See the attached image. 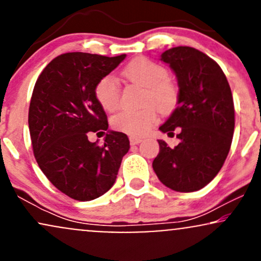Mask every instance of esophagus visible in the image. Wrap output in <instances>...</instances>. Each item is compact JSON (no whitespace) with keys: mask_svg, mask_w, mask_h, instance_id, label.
Masks as SVG:
<instances>
[{"mask_svg":"<svg viewBox=\"0 0 261 261\" xmlns=\"http://www.w3.org/2000/svg\"><path fill=\"white\" fill-rule=\"evenodd\" d=\"M142 142V140L141 139H139V137H134V136H131L130 137V143L131 145H139V143H141Z\"/></svg>","mask_w":261,"mask_h":261,"instance_id":"1","label":"esophagus"}]
</instances>
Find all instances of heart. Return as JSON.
Segmentation results:
<instances>
[{
	"label": "heart",
	"mask_w": 261,
	"mask_h": 261,
	"mask_svg": "<svg viewBox=\"0 0 261 261\" xmlns=\"http://www.w3.org/2000/svg\"><path fill=\"white\" fill-rule=\"evenodd\" d=\"M124 76L131 82L145 87V103H153L158 109L168 110L176 101V89L167 80L168 72L163 66L148 59H136L124 70ZM98 103L107 112H114L120 106V88L112 76L103 77L94 89ZM157 110L146 106L139 110H122L112 118V126L119 133L141 137L157 121Z\"/></svg>",
	"instance_id": "1"
}]
</instances>
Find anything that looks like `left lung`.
Segmentation results:
<instances>
[{"mask_svg":"<svg viewBox=\"0 0 261 261\" xmlns=\"http://www.w3.org/2000/svg\"><path fill=\"white\" fill-rule=\"evenodd\" d=\"M161 61L178 81L176 108L160 130L176 137L169 147L158 140L160 153L152 167L162 184L180 193L207 185L222 168L234 131L232 92L223 71L206 54L190 46L166 50Z\"/></svg>","mask_w":261,"mask_h":261,"instance_id":"obj_1","label":"left lung"}]
</instances>
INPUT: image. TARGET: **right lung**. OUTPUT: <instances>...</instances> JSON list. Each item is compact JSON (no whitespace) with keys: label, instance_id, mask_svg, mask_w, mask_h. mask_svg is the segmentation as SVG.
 <instances>
[{"label":"right lung","instance_id":"right-lung-1","mask_svg":"<svg viewBox=\"0 0 261 261\" xmlns=\"http://www.w3.org/2000/svg\"><path fill=\"white\" fill-rule=\"evenodd\" d=\"M126 55L67 53L44 68L29 106V133L39 167L61 193L91 201L115 182L130 141L108 130L107 114L95 98V86L115 70ZM106 135L105 145L88 135Z\"/></svg>","mask_w":261,"mask_h":261}]
</instances>
